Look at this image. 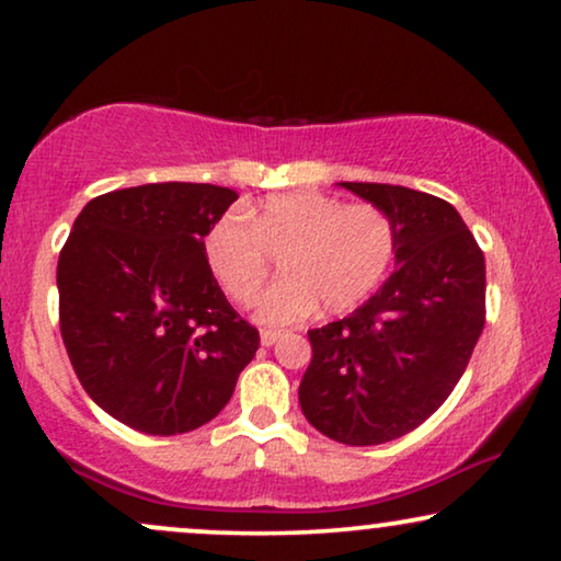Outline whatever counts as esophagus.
<instances>
[{
    "mask_svg": "<svg viewBox=\"0 0 561 561\" xmlns=\"http://www.w3.org/2000/svg\"><path fill=\"white\" fill-rule=\"evenodd\" d=\"M278 336H280V332H273V329H263V332H260V344H263V347H273V344L278 342Z\"/></svg>",
    "mask_w": 561,
    "mask_h": 561,
    "instance_id": "obj_1",
    "label": "esophagus"
}]
</instances>
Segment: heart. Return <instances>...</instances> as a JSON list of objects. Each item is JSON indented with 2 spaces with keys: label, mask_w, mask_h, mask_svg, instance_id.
Returning <instances> with one entry per match:
<instances>
[{
  "label": "heart",
  "mask_w": 561,
  "mask_h": 561,
  "mask_svg": "<svg viewBox=\"0 0 561 561\" xmlns=\"http://www.w3.org/2000/svg\"><path fill=\"white\" fill-rule=\"evenodd\" d=\"M280 255L283 278L260 298L267 327L309 319L319 304L344 313L365 304L393 265L396 227L380 206L347 204L317 191L271 196L257 209L227 211L204 237V260L229 301L250 306Z\"/></svg>",
  "instance_id": "heart-1"
}]
</instances>
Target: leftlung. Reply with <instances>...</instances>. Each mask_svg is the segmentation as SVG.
Here are the masks:
<instances>
[{
  "mask_svg": "<svg viewBox=\"0 0 561 561\" xmlns=\"http://www.w3.org/2000/svg\"><path fill=\"white\" fill-rule=\"evenodd\" d=\"M393 219L396 271L350 317L311 329L298 403L350 447L386 444L432 416L485 327V257L444 198L390 183H340Z\"/></svg>",
  "mask_w": 561,
  "mask_h": 561,
  "instance_id": "1",
  "label": "left lung"
}]
</instances>
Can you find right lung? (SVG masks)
I'll list each match as a JSON object with an SVG mask.
<instances>
[{"instance_id": "obj_1", "label": "right lung", "mask_w": 561, "mask_h": 561, "mask_svg": "<svg viewBox=\"0 0 561 561\" xmlns=\"http://www.w3.org/2000/svg\"><path fill=\"white\" fill-rule=\"evenodd\" d=\"M232 188L148 183L91 198L58 257L60 334L99 409L142 434L204 426L260 334L221 294L204 237Z\"/></svg>"}]
</instances>
